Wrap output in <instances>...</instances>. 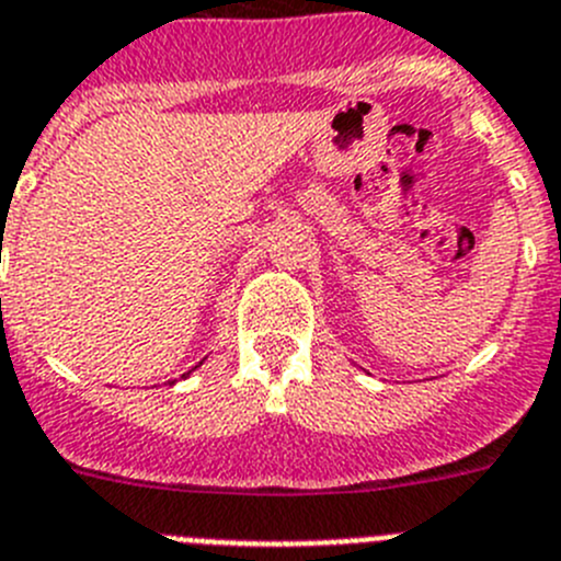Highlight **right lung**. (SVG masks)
<instances>
[{"mask_svg": "<svg viewBox=\"0 0 561 561\" xmlns=\"http://www.w3.org/2000/svg\"><path fill=\"white\" fill-rule=\"evenodd\" d=\"M198 366H201V363H198ZM198 366H195V368H198ZM195 368H193V371H195ZM193 371H186V375H181V377H190V375H193Z\"/></svg>", "mask_w": 561, "mask_h": 561, "instance_id": "right-lung-1", "label": "right lung"}]
</instances>
